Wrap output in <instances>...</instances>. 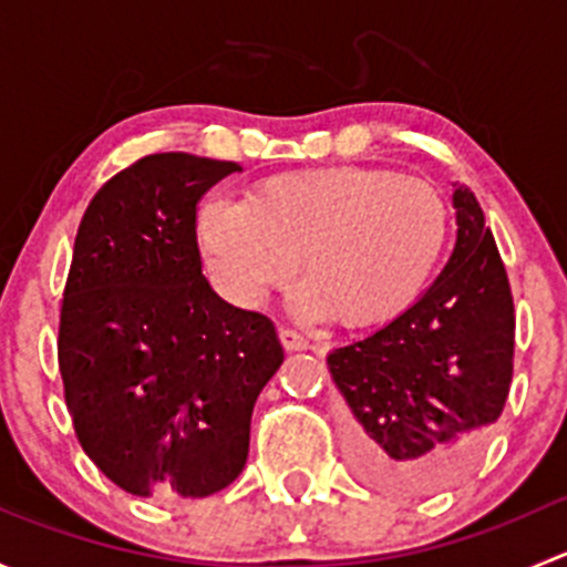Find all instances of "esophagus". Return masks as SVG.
<instances>
[{
	"instance_id": "1",
	"label": "esophagus",
	"mask_w": 567,
	"mask_h": 567,
	"mask_svg": "<svg viewBox=\"0 0 567 567\" xmlns=\"http://www.w3.org/2000/svg\"><path fill=\"white\" fill-rule=\"evenodd\" d=\"M279 342H282L285 351H305V348H310V340L296 329H279Z\"/></svg>"
}]
</instances>
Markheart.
<instances>
[{
	"label": "heart",
	"instance_id": "b5f03b06",
	"mask_svg": "<svg viewBox=\"0 0 567 567\" xmlns=\"http://www.w3.org/2000/svg\"><path fill=\"white\" fill-rule=\"evenodd\" d=\"M197 244L233 305H260L299 260L296 307L364 326L425 288L447 244V205L427 181L392 169H299L257 181L241 205L208 199Z\"/></svg>",
	"mask_w": 567,
	"mask_h": 567
}]
</instances>
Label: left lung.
Wrapping results in <instances>:
<instances>
[{"mask_svg": "<svg viewBox=\"0 0 567 567\" xmlns=\"http://www.w3.org/2000/svg\"><path fill=\"white\" fill-rule=\"evenodd\" d=\"M453 205L458 238L436 282L384 329L329 353L353 466L405 494L444 488L477 461L513 381L505 262L477 197L458 186Z\"/></svg>", "mask_w": 567, "mask_h": 567, "instance_id": "8db88e82", "label": "left lung"}]
</instances>
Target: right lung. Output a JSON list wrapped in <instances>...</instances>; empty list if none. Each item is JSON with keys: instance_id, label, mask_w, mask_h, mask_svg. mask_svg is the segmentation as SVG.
<instances>
[{"instance_id": "add662e5", "label": "right lung", "mask_w": 567, "mask_h": 567, "mask_svg": "<svg viewBox=\"0 0 567 567\" xmlns=\"http://www.w3.org/2000/svg\"><path fill=\"white\" fill-rule=\"evenodd\" d=\"M236 162L153 153L90 199L60 310L65 405L90 461L134 496H210L241 474L274 323L214 293L197 203Z\"/></svg>"}]
</instances>
